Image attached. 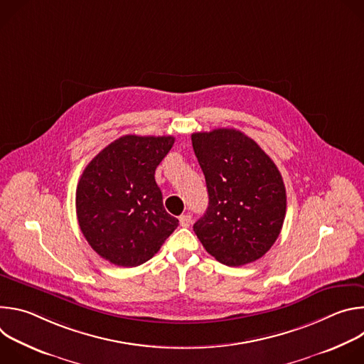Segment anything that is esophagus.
<instances>
[{"label": "esophagus", "mask_w": 364, "mask_h": 364, "mask_svg": "<svg viewBox=\"0 0 364 364\" xmlns=\"http://www.w3.org/2000/svg\"><path fill=\"white\" fill-rule=\"evenodd\" d=\"M178 220H180V225L183 226V228H188L190 225H191V216L187 213V215H181L180 218H178Z\"/></svg>", "instance_id": "esophagus-1"}]
</instances>
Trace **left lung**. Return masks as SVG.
<instances>
[{
  "mask_svg": "<svg viewBox=\"0 0 364 364\" xmlns=\"http://www.w3.org/2000/svg\"><path fill=\"white\" fill-rule=\"evenodd\" d=\"M191 142L209 193V207L194 223V233L223 265L255 262L278 239L287 213L278 167L233 128L194 132Z\"/></svg>",
  "mask_w": 364,
  "mask_h": 364,
  "instance_id": "obj_1",
  "label": "left lung"
}]
</instances>
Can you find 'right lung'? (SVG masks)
I'll return each mask as SVG.
<instances>
[{
    "label": "right lung",
    "instance_id": "obj_1",
    "mask_svg": "<svg viewBox=\"0 0 364 364\" xmlns=\"http://www.w3.org/2000/svg\"><path fill=\"white\" fill-rule=\"evenodd\" d=\"M174 136L124 135L86 166L76 188V215L92 249L108 262L132 268L157 253L176 230L155 168Z\"/></svg>",
    "mask_w": 364,
    "mask_h": 364
}]
</instances>
